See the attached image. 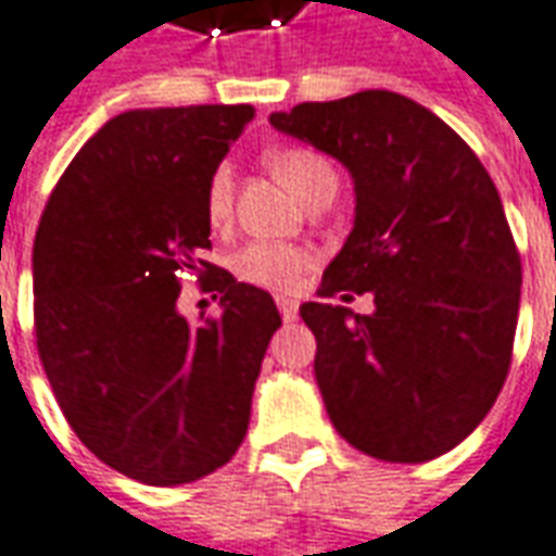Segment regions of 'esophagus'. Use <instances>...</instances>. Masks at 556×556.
<instances>
[{
	"label": "esophagus",
	"instance_id": "esophagus-1",
	"mask_svg": "<svg viewBox=\"0 0 556 556\" xmlns=\"http://www.w3.org/2000/svg\"><path fill=\"white\" fill-rule=\"evenodd\" d=\"M279 306V316L286 318V321H294L298 318V301H291V298H277Z\"/></svg>",
	"mask_w": 556,
	"mask_h": 556
}]
</instances>
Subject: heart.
Instances as JSON below:
<instances>
[{"instance_id": "heart-1", "label": "heart", "mask_w": 556, "mask_h": 556, "mask_svg": "<svg viewBox=\"0 0 556 556\" xmlns=\"http://www.w3.org/2000/svg\"><path fill=\"white\" fill-rule=\"evenodd\" d=\"M267 168L274 170L304 204L321 192H337V170L316 150L277 147L267 153ZM204 207H207L211 225L228 223V216H231V168L228 165H219L213 170L207 195H204ZM231 267L250 286L291 291L309 267V255L298 247H289V243H250L235 255Z\"/></svg>"}]
</instances>
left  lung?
I'll use <instances>...</instances> for the list:
<instances>
[{
  "instance_id": "obj_1",
  "label": "left lung",
  "mask_w": 556,
  "mask_h": 556,
  "mask_svg": "<svg viewBox=\"0 0 556 556\" xmlns=\"http://www.w3.org/2000/svg\"><path fill=\"white\" fill-rule=\"evenodd\" d=\"M270 126L355 184V223L318 298L370 291L372 313L301 306L337 433L391 464L452 452L506 382L521 304V258L491 174L452 126L388 89L294 104Z\"/></svg>"
}]
</instances>
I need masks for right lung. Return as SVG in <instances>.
Wrapping results in <instances>:
<instances>
[{
  "label": "right lung",
  "mask_w": 556,
  "mask_h": 556,
  "mask_svg": "<svg viewBox=\"0 0 556 556\" xmlns=\"http://www.w3.org/2000/svg\"><path fill=\"white\" fill-rule=\"evenodd\" d=\"M250 119V104L116 114L72 159L35 235V337L56 403L89 452L143 484L204 479L235 457L282 325L265 289L198 258L207 184ZM204 269L224 313L192 323L179 282Z\"/></svg>",
  "instance_id": "right-lung-1"
}]
</instances>
